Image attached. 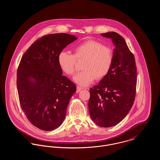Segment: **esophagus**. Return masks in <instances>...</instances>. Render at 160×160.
<instances>
[{
  "instance_id": "esophagus-1",
  "label": "esophagus",
  "mask_w": 160,
  "mask_h": 160,
  "mask_svg": "<svg viewBox=\"0 0 160 160\" xmlns=\"http://www.w3.org/2000/svg\"><path fill=\"white\" fill-rule=\"evenodd\" d=\"M82 89V88H81V87H80V86H77V90H76V92H79L81 91V90Z\"/></svg>"
}]
</instances>
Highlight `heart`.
I'll return each mask as SVG.
<instances>
[{
    "instance_id": "obj_1",
    "label": "heart",
    "mask_w": 160,
    "mask_h": 160,
    "mask_svg": "<svg viewBox=\"0 0 160 160\" xmlns=\"http://www.w3.org/2000/svg\"><path fill=\"white\" fill-rule=\"evenodd\" d=\"M82 59H86L82 67L83 71L75 75L74 81L81 86H87L95 79H102L108 73L113 60V51L98 41L89 39L74 47V55L62 51L58 57L60 68L70 76L76 71L77 60Z\"/></svg>"
}]
</instances>
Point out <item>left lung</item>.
<instances>
[{
  "instance_id": "1",
  "label": "left lung",
  "mask_w": 160,
  "mask_h": 160,
  "mask_svg": "<svg viewBox=\"0 0 160 160\" xmlns=\"http://www.w3.org/2000/svg\"><path fill=\"white\" fill-rule=\"evenodd\" d=\"M101 34L112 39L115 46L113 60L108 73L90 89L88 107L93 121L99 126L109 128L120 122L133 105L137 67L134 56L121 36L115 32Z\"/></svg>"
}]
</instances>
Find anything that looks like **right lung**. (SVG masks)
Returning <instances> with one entry per match:
<instances>
[{
  "mask_svg": "<svg viewBox=\"0 0 160 160\" xmlns=\"http://www.w3.org/2000/svg\"><path fill=\"white\" fill-rule=\"evenodd\" d=\"M77 39L65 33L44 36L28 48L20 62L17 85L20 105L30 122L42 131L62 124L76 91V85L62 75L58 57Z\"/></svg>",
  "mask_w": 160,
  "mask_h": 160,
  "instance_id": "obj_1",
  "label": "right lung"
}]
</instances>
